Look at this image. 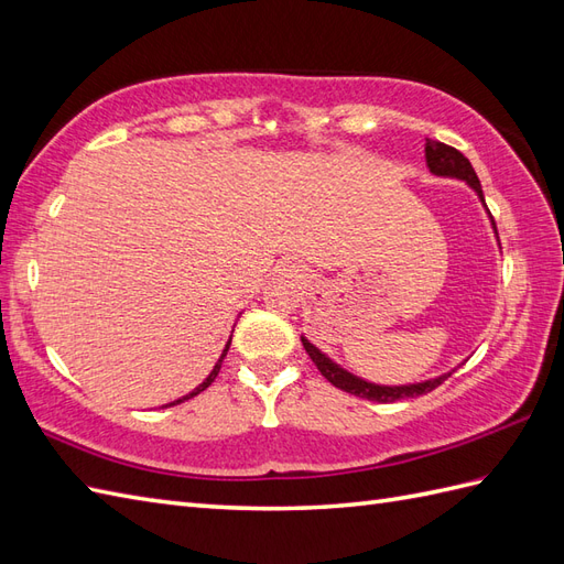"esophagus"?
I'll return each mask as SVG.
<instances>
[{
	"instance_id": "1",
	"label": "esophagus",
	"mask_w": 564,
	"mask_h": 564,
	"mask_svg": "<svg viewBox=\"0 0 564 564\" xmlns=\"http://www.w3.org/2000/svg\"><path fill=\"white\" fill-rule=\"evenodd\" d=\"M290 274H296V272H292V270H290Z\"/></svg>"
}]
</instances>
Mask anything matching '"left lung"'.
<instances>
[{"instance_id": "1", "label": "left lung", "mask_w": 564, "mask_h": 564, "mask_svg": "<svg viewBox=\"0 0 564 564\" xmlns=\"http://www.w3.org/2000/svg\"><path fill=\"white\" fill-rule=\"evenodd\" d=\"M425 164H429L431 174L435 176H449V178H459V182L469 184V188H474V194L478 196L480 205L486 208V198H484V188H480V182L478 176L471 167V162L466 160L459 150L449 148L441 141H431L425 139ZM488 217H490V210L486 208ZM490 225H492V231H496V239H498V229H496V223H492L490 217ZM498 246H500V239H498ZM301 341H304V349L308 351V356L313 359V364L318 366L321 373L333 382L335 388L345 390L349 394H356V397H364V400H370V402H397V400H409V397H419V394H425L435 390L441 382H445L455 370L459 368H452L447 370V373L437 376V378H431V380H421V382H409V386H378V382H368L359 376L349 373L347 368H341L337 361L329 359V356L325 351H321L315 345H311V341L301 335Z\"/></svg>"}]
</instances>
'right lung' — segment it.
<instances>
[{
    "label": "right lung",
    "mask_w": 564,
    "mask_h": 564,
    "mask_svg": "<svg viewBox=\"0 0 564 564\" xmlns=\"http://www.w3.org/2000/svg\"><path fill=\"white\" fill-rule=\"evenodd\" d=\"M229 345H231V337H229V341L225 345V349H223V354H219V359H217V364L213 366V370L208 373V378H205L200 386H196L194 390H191L188 394H184V397H178V400H174V402H170V404H164V406H174V404H182L184 400H191V397H196V394H200L205 388H210L213 386V380L217 378V373H219V368H223V361H225V356H227V351H229Z\"/></svg>",
    "instance_id": "add662e5"
}]
</instances>
